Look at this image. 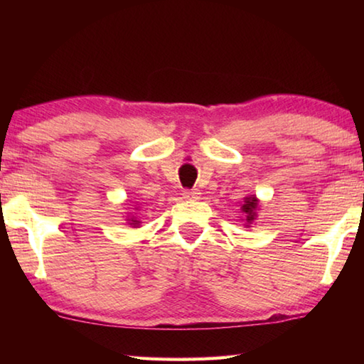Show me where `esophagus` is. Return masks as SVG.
I'll list each match as a JSON object with an SVG mask.
<instances>
[{"label": "esophagus", "mask_w": 364, "mask_h": 364, "mask_svg": "<svg viewBox=\"0 0 364 364\" xmlns=\"http://www.w3.org/2000/svg\"><path fill=\"white\" fill-rule=\"evenodd\" d=\"M183 197H184V199H189V200H196V199H199V197H200V193H199V191H196V189L184 191Z\"/></svg>", "instance_id": "esophagus-1"}]
</instances>
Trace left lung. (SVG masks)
<instances>
[{"instance_id": "1", "label": "left lung", "mask_w": 364, "mask_h": 364, "mask_svg": "<svg viewBox=\"0 0 364 364\" xmlns=\"http://www.w3.org/2000/svg\"><path fill=\"white\" fill-rule=\"evenodd\" d=\"M258 200L255 194H250V196H245L244 197V202L241 204V212L244 215V226L245 228H250V225L254 223L257 220V210H258Z\"/></svg>"}]
</instances>
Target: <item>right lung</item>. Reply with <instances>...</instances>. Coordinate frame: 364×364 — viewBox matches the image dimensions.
Wrapping results in <instances>:
<instances>
[{
    "instance_id": "right-lung-1",
    "label": "right lung",
    "mask_w": 364,
    "mask_h": 364,
    "mask_svg": "<svg viewBox=\"0 0 364 364\" xmlns=\"http://www.w3.org/2000/svg\"><path fill=\"white\" fill-rule=\"evenodd\" d=\"M136 210H138V208H136ZM125 221L133 228H139V225H141V221L138 220L136 215H133V213H128V217H125Z\"/></svg>"
}]
</instances>
